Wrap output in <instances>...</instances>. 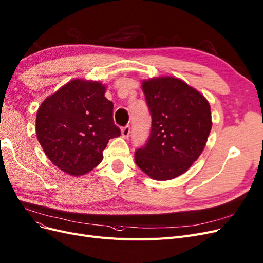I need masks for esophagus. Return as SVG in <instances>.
<instances>
[{
  "label": "esophagus",
  "mask_w": 263,
  "mask_h": 263,
  "mask_svg": "<svg viewBox=\"0 0 263 263\" xmlns=\"http://www.w3.org/2000/svg\"><path fill=\"white\" fill-rule=\"evenodd\" d=\"M130 125H125V126H123V128L121 129V134H122V137L124 138V139H126V138H129V135H130Z\"/></svg>",
  "instance_id": "34e87169"
}]
</instances>
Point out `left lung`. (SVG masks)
<instances>
[{
	"label": "left lung",
	"mask_w": 263,
	"mask_h": 263,
	"mask_svg": "<svg viewBox=\"0 0 263 263\" xmlns=\"http://www.w3.org/2000/svg\"><path fill=\"white\" fill-rule=\"evenodd\" d=\"M152 116L149 137L137 149L138 167L155 180H171L187 171L205 147L211 130L207 100L177 78L143 82Z\"/></svg>",
	"instance_id": "left-lung-1"
}]
</instances>
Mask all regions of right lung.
Returning a JSON list of instances; mask_svg holds the SVG:
<instances>
[{
	"label": "right lung",
	"mask_w": 263,
	"mask_h": 263,
	"mask_svg": "<svg viewBox=\"0 0 263 263\" xmlns=\"http://www.w3.org/2000/svg\"><path fill=\"white\" fill-rule=\"evenodd\" d=\"M99 82L72 80L48 96L36 114V137L56 167L80 176L103 160L110 139L120 135L114 104Z\"/></svg>",
	"instance_id": "1"
}]
</instances>
